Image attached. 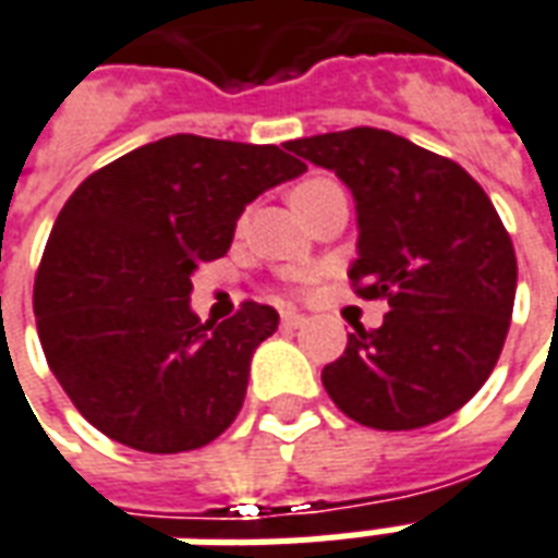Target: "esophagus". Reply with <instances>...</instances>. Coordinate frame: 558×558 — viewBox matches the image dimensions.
Returning <instances> with one entry per match:
<instances>
[{"instance_id": "34e87169", "label": "esophagus", "mask_w": 558, "mask_h": 558, "mask_svg": "<svg viewBox=\"0 0 558 558\" xmlns=\"http://www.w3.org/2000/svg\"><path fill=\"white\" fill-rule=\"evenodd\" d=\"M304 322H307V316H304V313H299V311H283V313H280V325H283V328H301Z\"/></svg>"}]
</instances>
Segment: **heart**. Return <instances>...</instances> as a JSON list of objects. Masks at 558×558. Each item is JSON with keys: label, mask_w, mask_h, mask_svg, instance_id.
Returning <instances> with one entry per match:
<instances>
[{"label": "heart", "mask_w": 558, "mask_h": 558, "mask_svg": "<svg viewBox=\"0 0 558 558\" xmlns=\"http://www.w3.org/2000/svg\"><path fill=\"white\" fill-rule=\"evenodd\" d=\"M328 185H337L333 180H328V177H313V180H304V183H299L295 189H292V204L295 201H301V197L313 195V192H319V189H328Z\"/></svg>", "instance_id": "b5f03b06"}]
</instances>
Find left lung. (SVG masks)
I'll return each instance as SVG.
<instances>
[{
	"label": "left lung",
	"mask_w": 558,
	"mask_h": 558,
	"mask_svg": "<svg viewBox=\"0 0 558 558\" xmlns=\"http://www.w3.org/2000/svg\"><path fill=\"white\" fill-rule=\"evenodd\" d=\"M352 189L361 299H387L381 328L354 325L322 369L342 414L411 432L456 414L488 381L509 333L518 259L485 189L458 162L373 126L287 142Z\"/></svg>",
	"instance_id": "8db88e82"
}]
</instances>
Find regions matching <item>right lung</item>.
Instances as JSON below:
<instances>
[{"mask_svg":"<svg viewBox=\"0 0 558 558\" xmlns=\"http://www.w3.org/2000/svg\"><path fill=\"white\" fill-rule=\"evenodd\" d=\"M304 171L287 144L168 135L82 180L49 233L35 316L49 369L90 426L171 456L236 420L278 311L245 301L201 322L192 275L225 257L254 197Z\"/></svg>","mask_w":558,"mask_h":558,"instance_id":"right-lung-1","label":"right lung"}]
</instances>
